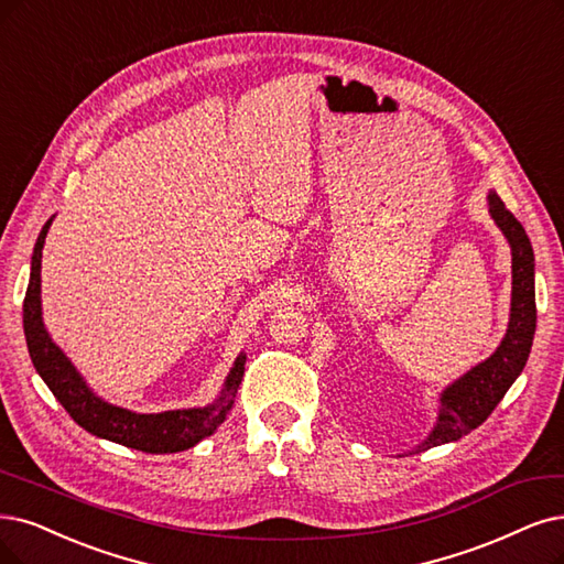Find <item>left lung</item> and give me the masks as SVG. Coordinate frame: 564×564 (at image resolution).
<instances>
[{"label":"left lung","mask_w":564,"mask_h":564,"mask_svg":"<svg viewBox=\"0 0 564 564\" xmlns=\"http://www.w3.org/2000/svg\"><path fill=\"white\" fill-rule=\"evenodd\" d=\"M488 214L502 229L511 246V314L507 335L495 352L484 362L471 367L460 379L446 386L440 394V413L427 440L415 448L427 451L463 440L465 434L481 425L495 406L502 402L507 390L520 377L534 339L536 329V302H534V250L520 225L505 202L495 191L488 193Z\"/></svg>","instance_id":"1"}]
</instances>
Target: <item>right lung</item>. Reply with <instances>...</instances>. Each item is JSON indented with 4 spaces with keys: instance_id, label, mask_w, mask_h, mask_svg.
<instances>
[{
    "instance_id": "right-lung-1",
    "label": "right lung",
    "mask_w": 564,
    "mask_h": 564,
    "mask_svg": "<svg viewBox=\"0 0 564 564\" xmlns=\"http://www.w3.org/2000/svg\"><path fill=\"white\" fill-rule=\"evenodd\" d=\"M53 218L55 216H51L46 225L41 227L34 243L30 285L23 304V327L32 365L55 394V400L67 409L83 430H88L99 440H109L143 453H176L193 448L206 436H212L235 406L237 388L243 379L246 352H239L232 369L225 377L218 398L206 406L137 413L101 400L80 377L72 360L62 352V348L51 339L44 316H41V250H44Z\"/></svg>"
}]
</instances>
